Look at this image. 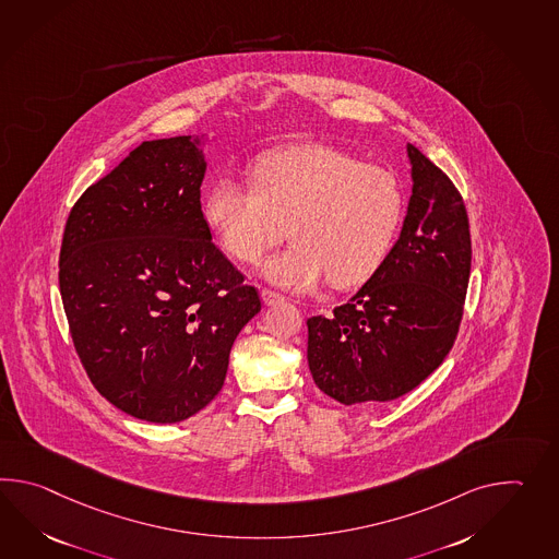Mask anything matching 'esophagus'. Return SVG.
Returning <instances> with one entry per match:
<instances>
[{"instance_id":"esophagus-1","label":"esophagus","mask_w":559,"mask_h":559,"mask_svg":"<svg viewBox=\"0 0 559 559\" xmlns=\"http://www.w3.org/2000/svg\"><path fill=\"white\" fill-rule=\"evenodd\" d=\"M261 297L262 302H264V305H269V307H271V305H278V302H283V300H285L283 295L274 293V290H271V288H262Z\"/></svg>"}]
</instances>
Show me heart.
Here are the masks:
<instances>
[{
  "label": "heart",
  "mask_w": 559,
  "mask_h": 559,
  "mask_svg": "<svg viewBox=\"0 0 559 559\" xmlns=\"http://www.w3.org/2000/svg\"><path fill=\"white\" fill-rule=\"evenodd\" d=\"M250 174L254 187L218 176L204 204L228 257L257 264L288 228L295 245L264 264L274 285L307 290L329 278L347 290L379 271L405 209L395 173L343 150L302 144L262 156Z\"/></svg>",
  "instance_id": "b5f03b06"
}]
</instances>
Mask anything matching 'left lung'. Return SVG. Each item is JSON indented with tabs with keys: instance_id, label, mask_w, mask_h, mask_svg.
<instances>
[{
	"instance_id": "left-lung-1",
	"label": "left lung",
	"mask_w": 559,
	"mask_h": 559,
	"mask_svg": "<svg viewBox=\"0 0 559 559\" xmlns=\"http://www.w3.org/2000/svg\"><path fill=\"white\" fill-rule=\"evenodd\" d=\"M407 152L413 194L395 247L355 297L307 321L310 374L343 405L409 393L460 333L472 273L467 211L441 168L413 144Z\"/></svg>"
}]
</instances>
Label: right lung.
<instances>
[{
	"label": "right lung",
	"instance_id": "1",
	"mask_svg": "<svg viewBox=\"0 0 559 559\" xmlns=\"http://www.w3.org/2000/svg\"><path fill=\"white\" fill-rule=\"evenodd\" d=\"M204 170L197 138L142 142L86 188L63 228L58 278L75 353L99 395L142 421L204 409L261 310L211 240Z\"/></svg>",
	"mask_w": 559,
	"mask_h": 559
}]
</instances>
